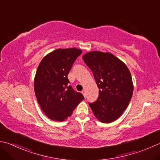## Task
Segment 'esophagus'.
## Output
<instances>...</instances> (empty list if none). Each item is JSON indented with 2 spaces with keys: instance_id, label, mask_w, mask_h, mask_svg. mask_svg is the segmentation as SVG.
Masks as SVG:
<instances>
[{
  "instance_id": "esophagus-1",
  "label": "esophagus",
  "mask_w": 160,
  "mask_h": 160,
  "mask_svg": "<svg viewBox=\"0 0 160 160\" xmlns=\"http://www.w3.org/2000/svg\"><path fill=\"white\" fill-rule=\"evenodd\" d=\"M82 93L84 95V97L86 96V91H85V90H82Z\"/></svg>"
}]
</instances>
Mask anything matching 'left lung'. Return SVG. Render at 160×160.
I'll return each instance as SVG.
<instances>
[{"instance_id": "8db88e82", "label": "left lung", "mask_w": 160, "mask_h": 160, "mask_svg": "<svg viewBox=\"0 0 160 160\" xmlns=\"http://www.w3.org/2000/svg\"><path fill=\"white\" fill-rule=\"evenodd\" d=\"M83 59L93 73L99 89L98 99L89 103L102 123L117 120L132 98L133 84L130 72L123 62L109 52L92 51Z\"/></svg>"}]
</instances>
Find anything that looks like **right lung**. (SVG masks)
<instances>
[{"instance_id": "right-lung-1", "label": "right lung", "mask_w": 160, "mask_h": 160, "mask_svg": "<svg viewBox=\"0 0 160 160\" xmlns=\"http://www.w3.org/2000/svg\"><path fill=\"white\" fill-rule=\"evenodd\" d=\"M78 48L57 49L45 56L36 72L34 89L41 109L50 119L63 121L84 98L72 88L68 74L77 58Z\"/></svg>"}]
</instances>
